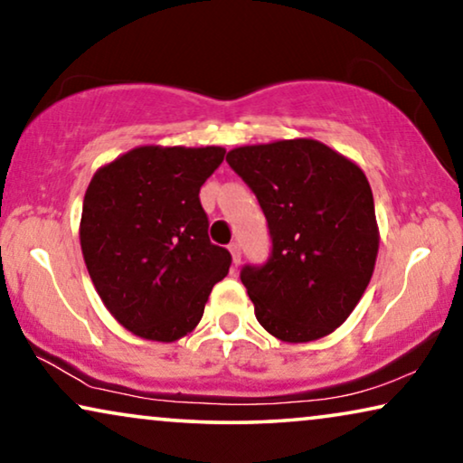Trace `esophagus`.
Masks as SVG:
<instances>
[{
	"label": "esophagus",
	"mask_w": 463,
	"mask_h": 463,
	"mask_svg": "<svg viewBox=\"0 0 463 463\" xmlns=\"http://www.w3.org/2000/svg\"><path fill=\"white\" fill-rule=\"evenodd\" d=\"M230 252H232L233 268H238V265H240V244H238V242H232V244H230Z\"/></svg>",
	"instance_id": "1"
}]
</instances>
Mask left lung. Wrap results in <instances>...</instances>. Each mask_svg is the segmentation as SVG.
Segmentation results:
<instances>
[{
  "label": "left lung",
  "mask_w": 463,
  "mask_h": 463,
  "mask_svg": "<svg viewBox=\"0 0 463 463\" xmlns=\"http://www.w3.org/2000/svg\"><path fill=\"white\" fill-rule=\"evenodd\" d=\"M225 160L255 192L269 227L268 263L240 271L259 325L287 344L326 337L375 269L379 230L363 168L314 138L244 145Z\"/></svg>",
  "instance_id": "obj_1"
}]
</instances>
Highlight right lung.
Wrapping results in <instances>:
<instances>
[{
    "label": "right lung",
    "instance_id": "obj_1",
    "mask_svg": "<svg viewBox=\"0 0 463 463\" xmlns=\"http://www.w3.org/2000/svg\"><path fill=\"white\" fill-rule=\"evenodd\" d=\"M225 149L143 145L86 189L80 244L94 288L126 331L170 344L192 333L232 255L208 240L200 187Z\"/></svg>",
    "mask_w": 463,
    "mask_h": 463
}]
</instances>
